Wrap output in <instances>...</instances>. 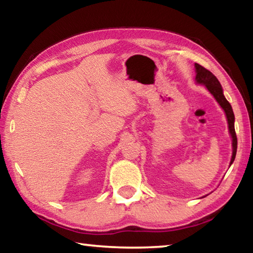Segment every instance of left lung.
<instances>
[{
	"label": "left lung",
	"mask_w": 253,
	"mask_h": 253,
	"mask_svg": "<svg viewBox=\"0 0 253 253\" xmlns=\"http://www.w3.org/2000/svg\"><path fill=\"white\" fill-rule=\"evenodd\" d=\"M195 70H196V77L195 80L198 84H202L205 87L208 88V90L212 93L213 97L215 98L216 101L219 102L220 106L223 108L225 111L226 118H228V124H229V130L230 134L232 136V146H233V153H232V158H231V163L232 164L235 154H237V147H238V139H237V134H235L234 129V114L232 110V107H231L230 102L225 99L223 95V90H222L221 84L215 76H214L211 71L205 69L199 63H195Z\"/></svg>",
	"instance_id": "1"
}]
</instances>
